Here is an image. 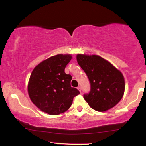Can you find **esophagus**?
<instances>
[{
  "label": "esophagus",
  "instance_id": "esophagus-1",
  "mask_svg": "<svg viewBox=\"0 0 146 146\" xmlns=\"http://www.w3.org/2000/svg\"><path fill=\"white\" fill-rule=\"evenodd\" d=\"M77 88H78V90L81 92V87H80V86H78V87Z\"/></svg>",
  "mask_w": 146,
  "mask_h": 146
}]
</instances>
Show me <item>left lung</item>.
Segmentation results:
<instances>
[{
	"instance_id": "left-lung-1",
	"label": "left lung",
	"mask_w": 146,
	"mask_h": 146,
	"mask_svg": "<svg viewBox=\"0 0 146 146\" xmlns=\"http://www.w3.org/2000/svg\"><path fill=\"white\" fill-rule=\"evenodd\" d=\"M76 59L90 83L89 93L84 94L90 106L98 111L115 106L125 90L124 78L121 72L97 55L78 54Z\"/></svg>"
}]
</instances>
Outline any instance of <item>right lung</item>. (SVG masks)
<instances>
[{
    "label": "right lung",
    "instance_id": "obj_1",
    "mask_svg": "<svg viewBox=\"0 0 146 146\" xmlns=\"http://www.w3.org/2000/svg\"><path fill=\"white\" fill-rule=\"evenodd\" d=\"M72 59L70 54H58L37 65L32 72L28 84L30 98L35 105L50 115L65 112L73 98L80 94L71 87L72 78L64 69Z\"/></svg>",
    "mask_w": 146,
    "mask_h": 146
}]
</instances>
